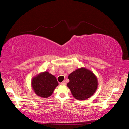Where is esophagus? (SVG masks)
Here are the masks:
<instances>
[{
    "instance_id": "obj_1",
    "label": "esophagus",
    "mask_w": 129,
    "mask_h": 129,
    "mask_svg": "<svg viewBox=\"0 0 129 129\" xmlns=\"http://www.w3.org/2000/svg\"><path fill=\"white\" fill-rule=\"evenodd\" d=\"M60 84H61V85H66L65 81H63V82H61Z\"/></svg>"
}]
</instances>
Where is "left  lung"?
<instances>
[{
    "label": "left lung",
    "mask_w": 129,
    "mask_h": 129,
    "mask_svg": "<svg viewBox=\"0 0 129 129\" xmlns=\"http://www.w3.org/2000/svg\"><path fill=\"white\" fill-rule=\"evenodd\" d=\"M67 87L76 100H85L92 96L98 87V80L90 70L81 67L76 69L68 76Z\"/></svg>",
    "instance_id": "left-lung-1"
}]
</instances>
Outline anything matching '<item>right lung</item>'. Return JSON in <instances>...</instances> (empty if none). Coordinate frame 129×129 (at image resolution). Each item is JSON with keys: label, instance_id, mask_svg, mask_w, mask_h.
Instances as JSON below:
<instances>
[{"label": "right lung", "instance_id": "right-lung-1", "mask_svg": "<svg viewBox=\"0 0 129 129\" xmlns=\"http://www.w3.org/2000/svg\"><path fill=\"white\" fill-rule=\"evenodd\" d=\"M58 85L55 76L45 71L34 76L31 81V86L36 95L43 98H47L52 95Z\"/></svg>", "mask_w": 129, "mask_h": 129}]
</instances>
